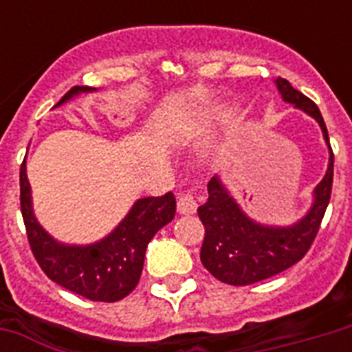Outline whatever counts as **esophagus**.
Listing matches in <instances>:
<instances>
[{"instance_id":"obj_1","label":"esophagus","mask_w":352,"mask_h":352,"mask_svg":"<svg viewBox=\"0 0 352 352\" xmlns=\"http://www.w3.org/2000/svg\"><path fill=\"white\" fill-rule=\"evenodd\" d=\"M177 208H179V214L182 215L195 214V210H197V199H195V195L192 192L182 193L181 197H179V203H177Z\"/></svg>"}]
</instances>
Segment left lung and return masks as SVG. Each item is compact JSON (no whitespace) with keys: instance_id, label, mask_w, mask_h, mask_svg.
<instances>
[{"instance_id":"1","label":"left lung","mask_w":352,"mask_h":352,"mask_svg":"<svg viewBox=\"0 0 352 352\" xmlns=\"http://www.w3.org/2000/svg\"><path fill=\"white\" fill-rule=\"evenodd\" d=\"M285 102L294 104L320 124L329 146L327 173L314 188V203L298 223L290 226H268L252 221L223 186L219 177L208 182V201L199 206L204 225L201 261L214 278L228 285H250L272 278L303 259L316 237L333 192L334 155L322 113L311 98L294 89L289 80H276Z\"/></svg>"}]
</instances>
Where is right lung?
<instances>
[{"label":"right lung","instance_id":"obj_1","mask_svg":"<svg viewBox=\"0 0 352 352\" xmlns=\"http://www.w3.org/2000/svg\"><path fill=\"white\" fill-rule=\"evenodd\" d=\"M93 87H73L56 106ZM19 203L30 250L47 278L74 294L91 301L113 303L126 298L137 287L144 256L153 235L175 215V197L168 192L160 197L138 199L120 225L93 245H62L36 221L30 203V186L25 160L19 170Z\"/></svg>","mask_w":352,"mask_h":352}]
</instances>
